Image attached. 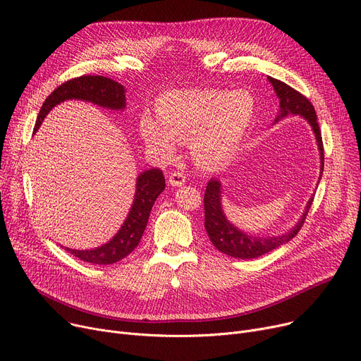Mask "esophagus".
I'll return each mask as SVG.
<instances>
[{
  "mask_svg": "<svg viewBox=\"0 0 361 361\" xmlns=\"http://www.w3.org/2000/svg\"><path fill=\"white\" fill-rule=\"evenodd\" d=\"M185 178H187V177H185V174L183 173V171H174V173L169 176L168 181H169L171 185L180 187V185H183V184L185 183Z\"/></svg>",
  "mask_w": 361,
  "mask_h": 361,
  "instance_id": "obj_1",
  "label": "esophagus"
}]
</instances>
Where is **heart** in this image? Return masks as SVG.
Returning <instances> with one entry per match:
<instances>
[{
	"label": "heart",
	"instance_id": "1",
	"mask_svg": "<svg viewBox=\"0 0 361 361\" xmlns=\"http://www.w3.org/2000/svg\"><path fill=\"white\" fill-rule=\"evenodd\" d=\"M155 109L158 121L147 114L140 120L147 147L171 157L177 142L190 140L195 161L214 168L237 154L252 127L255 101L244 90H171L161 94Z\"/></svg>",
	"mask_w": 361,
	"mask_h": 361
}]
</instances>
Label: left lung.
I'll return each instance as SVG.
<instances>
[{
    "label": "left lung",
    "instance_id": "8db88e82",
    "mask_svg": "<svg viewBox=\"0 0 361 361\" xmlns=\"http://www.w3.org/2000/svg\"><path fill=\"white\" fill-rule=\"evenodd\" d=\"M268 79L272 83L274 90L276 92L279 98L281 114L276 120L288 116V114H295V116H302L310 123L314 131L319 150H320V164H322L320 171H324V159H325L324 142H322L316 111L312 102L305 97V94L300 93L294 87L288 86L287 83L276 80L274 78H268ZM203 203H204V230L207 235H209L215 247L219 252L228 255L231 257L253 259L264 253L272 252L274 249L288 243L291 238H294L298 234L302 224L306 221L307 212L312 207L313 197L309 200L306 206V212L302 214L300 222L294 226L293 230H290L288 233H286L281 237H252L249 234L237 230L234 225H231L228 221H226L221 207V183L215 178H211L209 183H207Z\"/></svg>",
    "mask_w": 361,
    "mask_h": 361
}]
</instances>
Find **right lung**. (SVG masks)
<instances>
[{"label": "right lung", "mask_w": 361, "mask_h": 361, "mask_svg": "<svg viewBox=\"0 0 361 361\" xmlns=\"http://www.w3.org/2000/svg\"><path fill=\"white\" fill-rule=\"evenodd\" d=\"M67 99H82L111 109H123L126 106V89L118 82L98 74H85L80 78L67 80L54 89L45 99L33 130L36 131L39 128L42 120L55 105ZM164 188L165 178L161 169L152 168L145 171L137 178L135 202H133L130 214L117 235L98 249L73 250L66 247V250L80 260L97 264H111L124 259L139 245L152 206L164 192Z\"/></svg>", "instance_id": "right-lung-1"}]
</instances>
